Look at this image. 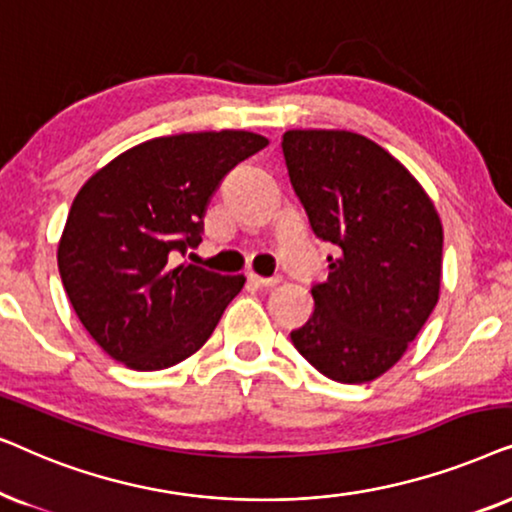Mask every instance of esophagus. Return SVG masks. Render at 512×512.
Wrapping results in <instances>:
<instances>
[{"label": "esophagus", "instance_id": "1", "mask_svg": "<svg viewBox=\"0 0 512 512\" xmlns=\"http://www.w3.org/2000/svg\"><path fill=\"white\" fill-rule=\"evenodd\" d=\"M248 281L255 285V288H262V290H269V288H276L278 283H281V278L278 276H271V278H264V276H257V274H250Z\"/></svg>", "mask_w": 512, "mask_h": 512}]
</instances>
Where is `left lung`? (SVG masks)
<instances>
[{
	"label": "left lung",
	"instance_id": "left-lung-1",
	"mask_svg": "<svg viewBox=\"0 0 512 512\" xmlns=\"http://www.w3.org/2000/svg\"><path fill=\"white\" fill-rule=\"evenodd\" d=\"M283 156L311 231L337 245L292 344L327 379L365 384L398 363L440 297L442 222L398 159L351 131H288Z\"/></svg>",
	"mask_w": 512,
	"mask_h": 512
}]
</instances>
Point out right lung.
I'll list each match as a JSON object with an SVG mask.
<instances>
[{
  "instance_id": "add662e5",
  "label": "right lung",
  "mask_w": 512,
  "mask_h": 512,
  "mask_svg": "<svg viewBox=\"0 0 512 512\" xmlns=\"http://www.w3.org/2000/svg\"><path fill=\"white\" fill-rule=\"evenodd\" d=\"M269 145L248 131L142 142L91 175L58 243L65 292L98 346L131 370H166L208 342L243 276L173 257L201 243L224 175Z\"/></svg>"
}]
</instances>
